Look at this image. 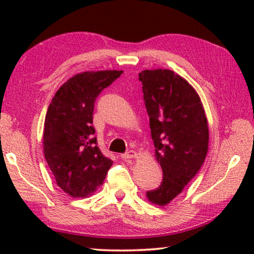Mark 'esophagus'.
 I'll use <instances>...</instances> for the list:
<instances>
[{
	"instance_id": "esophagus-1",
	"label": "esophagus",
	"mask_w": 254,
	"mask_h": 254,
	"mask_svg": "<svg viewBox=\"0 0 254 254\" xmlns=\"http://www.w3.org/2000/svg\"><path fill=\"white\" fill-rule=\"evenodd\" d=\"M137 156V154L135 151H133V150H129V151H127V152H125V154H123L121 155V158H124V159H129V158H135Z\"/></svg>"
}]
</instances>
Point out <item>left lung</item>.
<instances>
[{"label": "left lung", "mask_w": 254, "mask_h": 254, "mask_svg": "<svg viewBox=\"0 0 254 254\" xmlns=\"http://www.w3.org/2000/svg\"><path fill=\"white\" fill-rule=\"evenodd\" d=\"M138 79L155 157L163 171L161 185L148 190L147 197L164 206L183 192L203 164L209 142L207 118L193 86L172 70H143Z\"/></svg>", "instance_id": "8db88e82"}]
</instances>
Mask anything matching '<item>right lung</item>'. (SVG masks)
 Returning <instances> with one entry per match:
<instances>
[{
  "label": "right lung",
  "instance_id": "right-lung-1",
  "mask_svg": "<svg viewBox=\"0 0 254 254\" xmlns=\"http://www.w3.org/2000/svg\"><path fill=\"white\" fill-rule=\"evenodd\" d=\"M123 70L84 71L60 86L44 124V154L58 186L72 197L95 192L113 161L97 147L92 114L96 98Z\"/></svg>",
  "mask_w": 254,
  "mask_h": 254
}]
</instances>
